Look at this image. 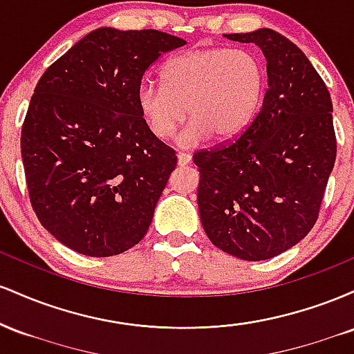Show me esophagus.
Segmentation results:
<instances>
[{
	"mask_svg": "<svg viewBox=\"0 0 354 354\" xmlns=\"http://www.w3.org/2000/svg\"><path fill=\"white\" fill-rule=\"evenodd\" d=\"M189 163H191V156H189V154L178 153V165L186 166V165H189Z\"/></svg>",
	"mask_w": 354,
	"mask_h": 354,
	"instance_id": "34e87169",
	"label": "esophagus"
}]
</instances>
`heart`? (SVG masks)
Instances as JSON below:
<instances>
[{"label": "heart", "instance_id": "1", "mask_svg": "<svg viewBox=\"0 0 354 354\" xmlns=\"http://www.w3.org/2000/svg\"><path fill=\"white\" fill-rule=\"evenodd\" d=\"M263 59L245 48H196L169 58L161 68V84L143 81L136 104L149 131L169 140L186 120L181 146H196L241 135L254 120L266 91Z\"/></svg>", "mask_w": 354, "mask_h": 354}]
</instances>
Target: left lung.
Masks as SVG:
<instances>
[{"label": "left lung", "instance_id": "left-lung-1", "mask_svg": "<svg viewBox=\"0 0 354 354\" xmlns=\"http://www.w3.org/2000/svg\"><path fill=\"white\" fill-rule=\"evenodd\" d=\"M266 58L263 106L230 143L194 153L209 241L245 261L274 258L310 233L336 160L333 103L304 53L270 28L225 35Z\"/></svg>", "mask_w": 354, "mask_h": 354}]
</instances>
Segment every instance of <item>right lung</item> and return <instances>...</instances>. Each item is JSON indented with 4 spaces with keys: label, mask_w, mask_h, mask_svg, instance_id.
I'll list each match as a JSON object with an SVG mask.
<instances>
[{
    "label": "right lung",
    "mask_w": 354,
    "mask_h": 354,
    "mask_svg": "<svg viewBox=\"0 0 354 354\" xmlns=\"http://www.w3.org/2000/svg\"><path fill=\"white\" fill-rule=\"evenodd\" d=\"M183 44L156 30L98 28L36 84L21 129L31 206L76 253L120 254L151 225L178 158L148 129L136 91L154 61Z\"/></svg>",
    "instance_id": "add662e5"
}]
</instances>
